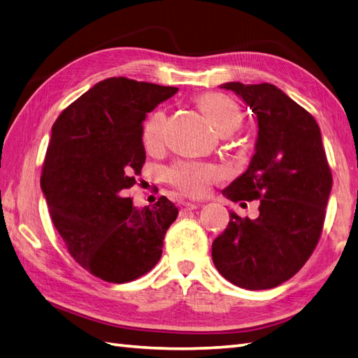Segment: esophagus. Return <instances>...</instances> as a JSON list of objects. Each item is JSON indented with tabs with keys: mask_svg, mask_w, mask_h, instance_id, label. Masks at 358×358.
<instances>
[{
	"mask_svg": "<svg viewBox=\"0 0 358 358\" xmlns=\"http://www.w3.org/2000/svg\"><path fill=\"white\" fill-rule=\"evenodd\" d=\"M197 208V203H193V202H180L179 203V210L180 213H187V211H192Z\"/></svg>",
	"mask_w": 358,
	"mask_h": 358,
	"instance_id": "1",
	"label": "esophagus"
}]
</instances>
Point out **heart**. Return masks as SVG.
Listing matches in <instances>:
<instances>
[{
    "mask_svg": "<svg viewBox=\"0 0 358 358\" xmlns=\"http://www.w3.org/2000/svg\"><path fill=\"white\" fill-rule=\"evenodd\" d=\"M203 115L210 119L211 124L216 127L222 134H229L241 129L243 122V113L241 106L225 93H205L197 101ZM165 113L156 112L148 119L142 130V142L147 152L153 153L161 150L165 142ZM170 184L185 196L197 197L208 192L210 185L220 178V173L216 166L194 164V162H179L169 170Z\"/></svg>",
    "mask_w": 358,
    "mask_h": 358,
    "instance_id": "heart-1",
    "label": "heart"
}]
</instances>
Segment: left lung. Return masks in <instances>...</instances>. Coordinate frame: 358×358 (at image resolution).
<instances>
[{"instance_id": "1", "label": "left lung", "mask_w": 358, "mask_h": 358, "mask_svg": "<svg viewBox=\"0 0 358 358\" xmlns=\"http://www.w3.org/2000/svg\"><path fill=\"white\" fill-rule=\"evenodd\" d=\"M257 116L256 153L224 193L233 202L260 199L257 219L229 213L213 242L217 271L236 287L269 289L300 271L323 231L332 174L319 124L273 84L222 85Z\"/></svg>"}]
</instances>
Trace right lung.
Wrapping results in <instances>:
<instances>
[{"label":"right lung","instance_id":"1","mask_svg":"<svg viewBox=\"0 0 358 358\" xmlns=\"http://www.w3.org/2000/svg\"><path fill=\"white\" fill-rule=\"evenodd\" d=\"M176 92L108 78L62 110L52 127L41 173L52 222L70 256L106 282L147 274L178 217L165 196L144 208L127 196L145 164L142 121Z\"/></svg>","mask_w":358,"mask_h":358}]
</instances>
